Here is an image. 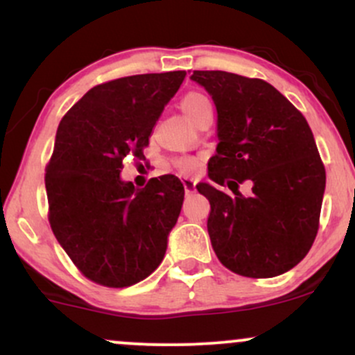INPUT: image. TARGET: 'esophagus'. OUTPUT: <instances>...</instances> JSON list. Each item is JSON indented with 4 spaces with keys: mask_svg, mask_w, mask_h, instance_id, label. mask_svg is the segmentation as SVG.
Here are the masks:
<instances>
[{
    "mask_svg": "<svg viewBox=\"0 0 355 355\" xmlns=\"http://www.w3.org/2000/svg\"><path fill=\"white\" fill-rule=\"evenodd\" d=\"M183 187H185V191H191L195 189V180L191 177H182Z\"/></svg>",
    "mask_w": 355,
    "mask_h": 355,
    "instance_id": "34e87169",
    "label": "esophagus"
}]
</instances>
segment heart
<instances>
[{
  "label": "heart",
  "mask_w": 355,
  "mask_h": 355,
  "mask_svg": "<svg viewBox=\"0 0 355 355\" xmlns=\"http://www.w3.org/2000/svg\"><path fill=\"white\" fill-rule=\"evenodd\" d=\"M180 107H182V112L187 115V118L193 121V123L203 115V113L211 112L210 100L200 92L187 93L180 101ZM177 166L178 170H182V172H190V170L195 168V160H191V158H182V160L177 162Z\"/></svg>",
  "instance_id": "1"
}]
</instances>
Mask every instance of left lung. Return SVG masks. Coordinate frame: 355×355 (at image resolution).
I'll use <instances>...</instances> for the list:
<instances>
[{
    "label": "left lung",
    "instance_id": "obj_1",
    "mask_svg": "<svg viewBox=\"0 0 355 355\" xmlns=\"http://www.w3.org/2000/svg\"><path fill=\"white\" fill-rule=\"evenodd\" d=\"M217 108V155L210 182L198 191L210 202L207 229L215 254L235 274L268 279L294 268L319 229L325 168L302 113L259 78L193 71ZM251 190L242 194L240 182ZM227 182L229 194L214 183Z\"/></svg>",
    "mask_w": 355,
    "mask_h": 355
}]
</instances>
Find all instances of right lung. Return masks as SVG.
I'll return each instance as SVG.
<instances>
[{
  "label": "right lung",
  "instance_id": "1",
  "mask_svg": "<svg viewBox=\"0 0 355 355\" xmlns=\"http://www.w3.org/2000/svg\"><path fill=\"white\" fill-rule=\"evenodd\" d=\"M185 75L148 73L98 85L60 121L44 177L50 223L63 250L93 282L128 287L164 260L183 183L162 175L137 189L120 173L128 155L144 157Z\"/></svg>",
  "mask_w": 355,
  "mask_h": 355
}]
</instances>
